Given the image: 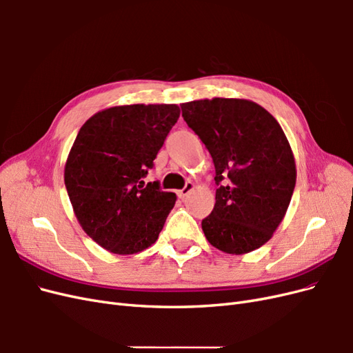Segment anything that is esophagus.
I'll return each mask as SVG.
<instances>
[{
  "label": "esophagus",
  "mask_w": 353,
  "mask_h": 353,
  "mask_svg": "<svg viewBox=\"0 0 353 353\" xmlns=\"http://www.w3.org/2000/svg\"><path fill=\"white\" fill-rule=\"evenodd\" d=\"M193 190H194V184L191 183V181H188V183L185 184V187H184L183 190H179L176 194H178V197H179V199H185V197H187V196H188Z\"/></svg>",
  "instance_id": "obj_1"
}]
</instances>
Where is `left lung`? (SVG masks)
<instances>
[{
  "label": "left lung",
  "instance_id": "left-lung-1",
  "mask_svg": "<svg viewBox=\"0 0 353 353\" xmlns=\"http://www.w3.org/2000/svg\"><path fill=\"white\" fill-rule=\"evenodd\" d=\"M181 109L216 170L215 208L201 221L208 241L230 254L259 249L279 228L296 185L294 156L280 123L243 99L196 100Z\"/></svg>",
  "mask_w": 353,
  "mask_h": 353
}]
</instances>
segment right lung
<instances>
[{
  "mask_svg": "<svg viewBox=\"0 0 353 353\" xmlns=\"http://www.w3.org/2000/svg\"><path fill=\"white\" fill-rule=\"evenodd\" d=\"M179 117L176 104L114 105L82 125L65 166V184L82 230L116 254L156 243L175 193L144 185Z\"/></svg>",
  "mask_w": 353,
  "mask_h": 353,
  "instance_id": "1",
  "label": "right lung"
}]
</instances>
